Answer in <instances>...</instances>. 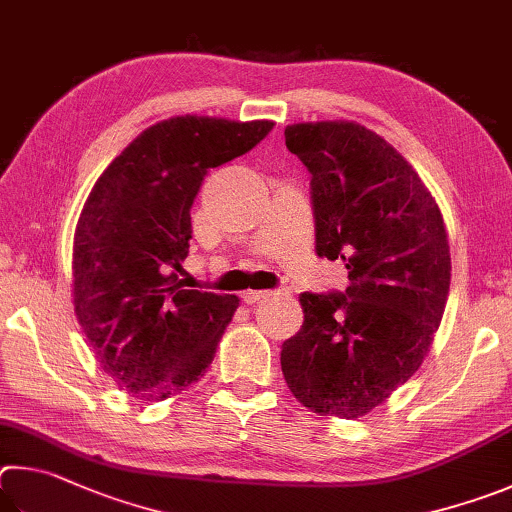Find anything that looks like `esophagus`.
<instances>
[{
  "instance_id": "34e87169",
  "label": "esophagus",
  "mask_w": 512,
  "mask_h": 512,
  "mask_svg": "<svg viewBox=\"0 0 512 512\" xmlns=\"http://www.w3.org/2000/svg\"><path fill=\"white\" fill-rule=\"evenodd\" d=\"M267 297V292H263V290H245L240 294V299L247 303V306H254V303H258L261 299H265Z\"/></svg>"
}]
</instances>
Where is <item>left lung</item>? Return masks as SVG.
I'll use <instances>...</instances> for the list:
<instances>
[{"mask_svg": "<svg viewBox=\"0 0 512 512\" xmlns=\"http://www.w3.org/2000/svg\"><path fill=\"white\" fill-rule=\"evenodd\" d=\"M310 170L317 254L342 258L346 292H303L281 369L303 407L360 418L423 364L450 294V245L432 193L400 152L353 121L294 123Z\"/></svg>", "mask_w": 512, "mask_h": 512, "instance_id": "obj_1", "label": "left lung"}]
</instances>
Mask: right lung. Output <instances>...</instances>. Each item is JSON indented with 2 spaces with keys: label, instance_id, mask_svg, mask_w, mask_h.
<instances>
[{
  "label": "right lung",
  "instance_id": "obj_1",
  "mask_svg": "<svg viewBox=\"0 0 512 512\" xmlns=\"http://www.w3.org/2000/svg\"><path fill=\"white\" fill-rule=\"evenodd\" d=\"M272 121L173 116L96 179L74 233V310L101 369L137 400H166L209 369L238 297L184 290L191 206L211 168L261 143Z\"/></svg>",
  "mask_w": 512,
  "mask_h": 512
}]
</instances>
